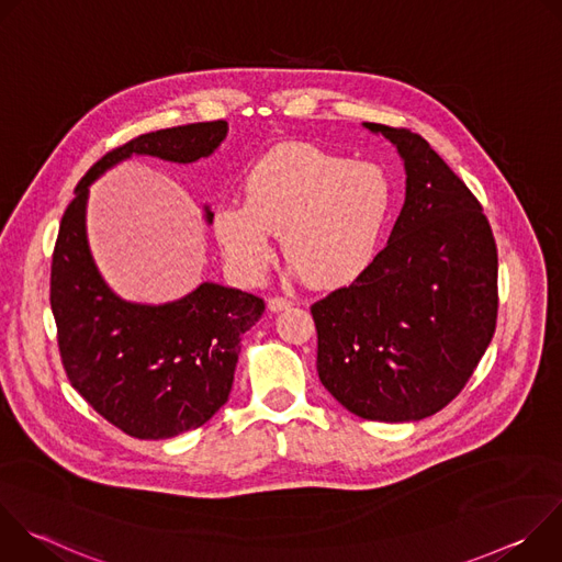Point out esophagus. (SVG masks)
<instances>
[{"instance_id":"34e87169","label":"esophagus","mask_w":562,"mask_h":562,"mask_svg":"<svg viewBox=\"0 0 562 562\" xmlns=\"http://www.w3.org/2000/svg\"><path fill=\"white\" fill-rule=\"evenodd\" d=\"M293 302L289 300V297H282V295H273V297H269V308L271 311H282V308H286V306H291Z\"/></svg>"}]
</instances>
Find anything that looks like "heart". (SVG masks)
I'll return each instance as SVG.
<instances>
[{
    "label": "heart",
    "mask_w": 562,
    "mask_h": 562,
    "mask_svg": "<svg viewBox=\"0 0 562 562\" xmlns=\"http://www.w3.org/2000/svg\"><path fill=\"white\" fill-rule=\"evenodd\" d=\"M389 209L391 184L380 167L313 144H286L247 176L245 202L217 204L213 231L247 280L271 265L278 233L286 262L308 284L336 286L369 267Z\"/></svg>",
    "instance_id": "obj_1"
}]
</instances>
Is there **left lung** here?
<instances>
[{
    "label": "left lung",
    "mask_w": 562,
    "mask_h": 562,
    "mask_svg": "<svg viewBox=\"0 0 562 562\" xmlns=\"http://www.w3.org/2000/svg\"><path fill=\"white\" fill-rule=\"evenodd\" d=\"M405 159L407 193L386 247L311 306L317 375L351 414L434 416L485 356L498 315V254L483 206L425 137L364 122Z\"/></svg>",
    "instance_id": "1"
}]
</instances>
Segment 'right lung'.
<instances>
[{"label":"right lung","instance_id":"add662e5","mask_svg":"<svg viewBox=\"0 0 562 562\" xmlns=\"http://www.w3.org/2000/svg\"><path fill=\"white\" fill-rule=\"evenodd\" d=\"M226 131L224 120L198 122L113 148L79 180L59 224L50 308L64 371L102 418L139 440L173 438L211 420L228 400L239 340L265 313V300L213 282L157 306L117 297L89 249V187L131 155L195 162L222 144Z\"/></svg>","mask_w":562,"mask_h":562}]
</instances>
